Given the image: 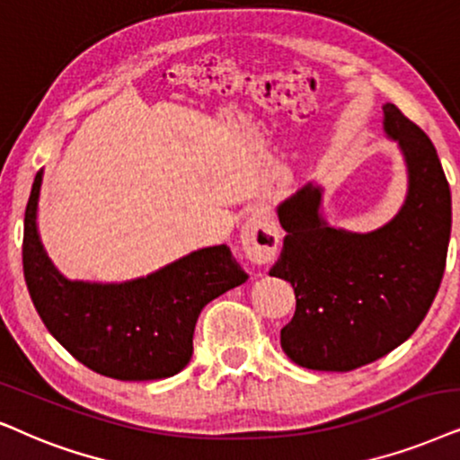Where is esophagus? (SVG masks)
I'll return each instance as SVG.
<instances>
[{"label":"esophagus","instance_id":"obj_1","mask_svg":"<svg viewBox=\"0 0 460 460\" xmlns=\"http://www.w3.org/2000/svg\"><path fill=\"white\" fill-rule=\"evenodd\" d=\"M242 250L257 265L271 263L280 248V234L276 220L267 210H254L242 226Z\"/></svg>","mask_w":460,"mask_h":460}]
</instances>
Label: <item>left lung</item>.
<instances>
[{"mask_svg": "<svg viewBox=\"0 0 460 460\" xmlns=\"http://www.w3.org/2000/svg\"><path fill=\"white\" fill-rule=\"evenodd\" d=\"M382 112L408 173L388 223L367 234L329 225L324 189L312 182L278 206L287 237L270 276L293 284L297 299L280 344L305 369L352 371L394 350L427 316L444 278L452 199L438 150L394 103Z\"/></svg>", "mask_w": 460, "mask_h": 460, "instance_id": "8db88e82", "label": "left lung"}]
</instances>
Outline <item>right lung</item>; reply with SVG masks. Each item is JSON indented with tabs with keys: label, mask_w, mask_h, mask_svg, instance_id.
Here are the masks:
<instances>
[{
	"label": "right lung",
	"mask_w": 460,
	"mask_h": 460,
	"mask_svg": "<svg viewBox=\"0 0 460 460\" xmlns=\"http://www.w3.org/2000/svg\"><path fill=\"white\" fill-rule=\"evenodd\" d=\"M42 178L40 170L27 201L22 270L50 335L75 360L114 380H161L187 367L203 307L248 280L229 246L193 250L125 282L69 280L52 265L40 240Z\"/></svg>",
	"instance_id": "obj_1"
}]
</instances>
